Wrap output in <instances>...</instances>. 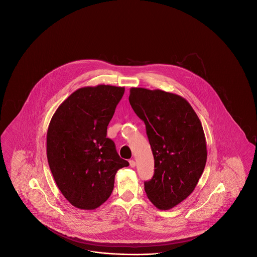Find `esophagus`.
Returning a JSON list of instances; mask_svg holds the SVG:
<instances>
[{
  "label": "esophagus",
  "mask_w": 257,
  "mask_h": 257,
  "mask_svg": "<svg viewBox=\"0 0 257 257\" xmlns=\"http://www.w3.org/2000/svg\"><path fill=\"white\" fill-rule=\"evenodd\" d=\"M129 164H130V167H131V168H135V167H136V162H135L134 160H130V161H129Z\"/></svg>",
  "instance_id": "1"
}]
</instances>
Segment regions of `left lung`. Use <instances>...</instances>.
Returning a JSON list of instances; mask_svg holds the SVG:
<instances>
[{"label":"left lung","instance_id":"obj_1","mask_svg":"<svg viewBox=\"0 0 257 257\" xmlns=\"http://www.w3.org/2000/svg\"><path fill=\"white\" fill-rule=\"evenodd\" d=\"M129 102L146 124L154 156V175L145 182L147 197L158 209L169 210L193 193L204 171L202 125L190 103L174 93L132 87Z\"/></svg>","mask_w":257,"mask_h":257}]
</instances>
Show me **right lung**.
I'll use <instances>...</instances> for the list:
<instances>
[{"label": "right lung", "instance_id": "right-lung-1", "mask_svg": "<svg viewBox=\"0 0 257 257\" xmlns=\"http://www.w3.org/2000/svg\"><path fill=\"white\" fill-rule=\"evenodd\" d=\"M124 87L98 85L77 89L57 109L47 131V159L61 194L75 207L93 210L113 190L121 159L107 127Z\"/></svg>", "mask_w": 257, "mask_h": 257}]
</instances>
